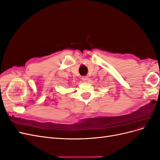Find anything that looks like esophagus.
<instances>
[{
  "mask_svg": "<svg viewBox=\"0 0 160 160\" xmlns=\"http://www.w3.org/2000/svg\"><path fill=\"white\" fill-rule=\"evenodd\" d=\"M88 79H89L88 77H87V76H84V77H82V80H83L84 82H87L88 81Z\"/></svg>",
  "mask_w": 160,
  "mask_h": 160,
  "instance_id": "esophagus-1",
  "label": "esophagus"
}]
</instances>
